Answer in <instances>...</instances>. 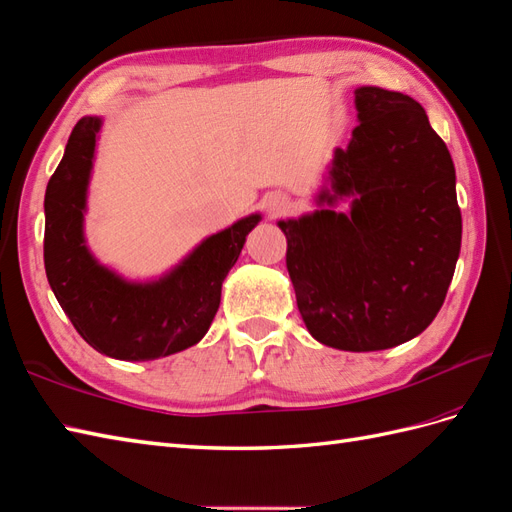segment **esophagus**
Listing matches in <instances>:
<instances>
[{
  "label": "esophagus",
  "instance_id": "34e87169",
  "mask_svg": "<svg viewBox=\"0 0 512 512\" xmlns=\"http://www.w3.org/2000/svg\"><path fill=\"white\" fill-rule=\"evenodd\" d=\"M289 199H286L284 195H271L269 197V202H267V208H269V213L271 215H282V213H286V210H289Z\"/></svg>",
  "mask_w": 512,
  "mask_h": 512
}]
</instances>
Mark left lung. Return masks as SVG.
Here are the masks:
<instances>
[{
	"label": "left lung",
	"mask_w": 512,
	"mask_h": 512,
	"mask_svg": "<svg viewBox=\"0 0 512 512\" xmlns=\"http://www.w3.org/2000/svg\"><path fill=\"white\" fill-rule=\"evenodd\" d=\"M358 126L336 149L319 204L280 221L286 269L308 332L345 352L402 345L439 313L463 236L456 171L443 139L413 97L378 86L354 91Z\"/></svg>",
	"instance_id": "1"
}]
</instances>
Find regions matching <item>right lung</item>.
<instances>
[{"label": "right lung", "mask_w": 512, "mask_h": 512, "mask_svg": "<svg viewBox=\"0 0 512 512\" xmlns=\"http://www.w3.org/2000/svg\"><path fill=\"white\" fill-rule=\"evenodd\" d=\"M99 128L97 117L76 123L47 182L43 256L49 286L73 328L99 354L154 360L182 352L208 332L221 284L260 215L208 236L165 278L147 284L121 280L91 256L82 232Z\"/></svg>", "instance_id": "obj_1"}]
</instances>
